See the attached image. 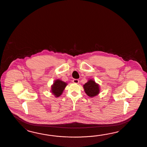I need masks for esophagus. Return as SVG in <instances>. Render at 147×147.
<instances>
[{
    "label": "esophagus",
    "mask_w": 147,
    "mask_h": 147,
    "mask_svg": "<svg viewBox=\"0 0 147 147\" xmlns=\"http://www.w3.org/2000/svg\"><path fill=\"white\" fill-rule=\"evenodd\" d=\"M72 82L73 83H74V84H79V80H78V79H74V80H73Z\"/></svg>",
    "instance_id": "esophagus-1"
}]
</instances>
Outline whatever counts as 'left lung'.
Wrapping results in <instances>:
<instances>
[{
	"label": "left lung",
	"mask_w": 147,
	"mask_h": 147,
	"mask_svg": "<svg viewBox=\"0 0 147 147\" xmlns=\"http://www.w3.org/2000/svg\"><path fill=\"white\" fill-rule=\"evenodd\" d=\"M84 88L86 94L91 98L96 96L100 92L99 86L92 79L88 80V81L84 85Z\"/></svg>",
	"instance_id": "obj_1"
}]
</instances>
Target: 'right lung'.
Instances as JSON below:
<instances>
[{
    "instance_id": "add662e5",
    "label": "right lung",
    "mask_w": 147,
    "mask_h": 147,
    "mask_svg": "<svg viewBox=\"0 0 147 147\" xmlns=\"http://www.w3.org/2000/svg\"><path fill=\"white\" fill-rule=\"evenodd\" d=\"M67 85L66 82L57 79L54 82L53 84L51 86V92L55 97H59L62 94Z\"/></svg>"
}]
</instances>
